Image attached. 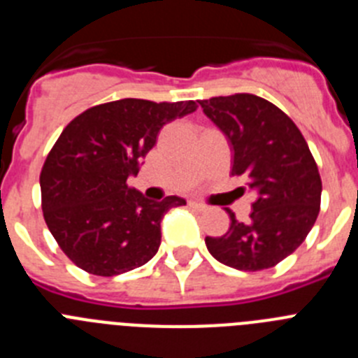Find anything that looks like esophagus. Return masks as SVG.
Instances as JSON below:
<instances>
[{"label": "esophagus", "instance_id": "34e87169", "mask_svg": "<svg viewBox=\"0 0 358 358\" xmlns=\"http://www.w3.org/2000/svg\"><path fill=\"white\" fill-rule=\"evenodd\" d=\"M188 204H189V208H194V210H197V211H206V210H208V206H206V204H202V202H197V201H189Z\"/></svg>", "mask_w": 358, "mask_h": 358}]
</instances>
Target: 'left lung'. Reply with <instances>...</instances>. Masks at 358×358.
<instances>
[{
  "label": "left lung",
  "mask_w": 358,
  "mask_h": 358,
  "mask_svg": "<svg viewBox=\"0 0 358 358\" xmlns=\"http://www.w3.org/2000/svg\"><path fill=\"white\" fill-rule=\"evenodd\" d=\"M199 103L233 148L231 173L256 195L249 222L226 210L229 229L206 236L208 251L238 271L274 267L305 242L315 224L322 192L317 164L296 123L265 98L238 93Z\"/></svg>",
  "instance_id": "obj_1"
}]
</instances>
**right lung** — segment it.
Wrapping results in <instances>:
<instances>
[{"mask_svg": "<svg viewBox=\"0 0 358 358\" xmlns=\"http://www.w3.org/2000/svg\"><path fill=\"white\" fill-rule=\"evenodd\" d=\"M195 102L123 98L84 110L59 136L41 172L46 226L64 255L85 273L118 276L147 264L161 245V220L186 201H150L129 188L141 159L169 122Z\"/></svg>", "mask_w": 358, "mask_h": 358, "instance_id": "1", "label": "right lung"}]
</instances>
